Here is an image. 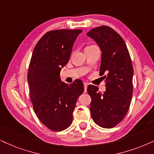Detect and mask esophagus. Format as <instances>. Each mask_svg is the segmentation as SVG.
Instances as JSON below:
<instances>
[{
    "mask_svg": "<svg viewBox=\"0 0 154 154\" xmlns=\"http://www.w3.org/2000/svg\"><path fill=\"white\" fill-rule=\"evenodd\" d=\"M87 86H88V84H87V83H84V87H85V92H87Z\"/></svg>",
    "mask_w": 154,
    "mask_h": 154,
    "instance_id": "esophagus-1",
    "label": "esophagus"
}]
</instances>
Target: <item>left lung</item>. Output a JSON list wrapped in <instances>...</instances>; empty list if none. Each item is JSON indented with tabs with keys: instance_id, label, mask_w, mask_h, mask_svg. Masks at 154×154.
Returning a JSON list of instances; mask_svg holds the SVG:
<instances>
[{
	"instance_id": "left-lung-1",
	"label": "left lung",
	"mask_w": 154,
	"mask_h": 154,
	"mask_svg": "<svg viewBox=\"0 0 154 154\" xmlns=\"http://www.w3.org/2000/svg\"><path fill=\"white\" fill-rule=\"evenodd\" d=\"M102 51L100 75L104 76L106 90L94 85L87 87L91 98V118L101 127L110 129L122 122L129 110L133 93L134 69L125 42L108 26L91 29L87 33Z\"/></svg>"
}]
</instances>
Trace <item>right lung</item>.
<instances>
[{"mask_svg": "<svg viewBox=\"0 0 154 154\" xmlns=\"http://www.w3.org/2000/svg\"><path fill=\"white\" fill-rule=\"evenodd\" d=\"M82 32L79 29L50 31L32 52L28 73L30 100L39 120L52 131H63L71 125L77 99L85 89L80 79L68 85L60 75Z\"/></svg>", "mask_w": 154, "mask_h": 154, "instance_id": "add662e5", "label": "right lung"}]
</instances>
